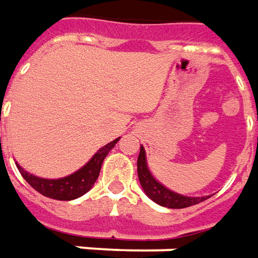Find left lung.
<instances>
[{"label": "left lung", "mask_w": 258, "mask_h": 258, "mask_svg": "<svg viewBox=\"0 0 258 258\" xmlns=\"http://www.w3.org/2000/svg\"><path fill=\"white\" fill-rule=\"evenodd\" d=\"M137 172H139V180H140L146 195L149 196L150 199H153L156 204L162 205V207L180 209V208L196 205V204H199V202L207 199L205 196H202V198H190V196L179 195V194H174L172 190L166 189L163 185H160L151 176L150 170L147 167L146 151H144L143 146L140 147V154H139V159H137Z\"/></svg>", "instance_id": "8db88e82"}]
</instances>
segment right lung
Listing matches in <instances>:
<instances>
[{"label":"right lung","instance_id":"add662e5","mask_svg":"<svg viewBox=\"0 0 258 258\" xmlns=\"http://www.w3.org/2000/svg\"><path fill=\"white\" fill-rule=\"evenodd\" d=\"M119 139L108 143L102 149H99L95 156L85 164L82 169L75 172L71 176H66L62 179H41L37 176H33L26 172L21 166H18V170L21 176L28 182V185L33 189H36L41 195L57 199V201H72L79 196L85 195L95 183V180L99 176L101 166L107 154L111 149L115 146Z\"/></svg>","mask_w":258,"mask_h":258}]
</instances>
